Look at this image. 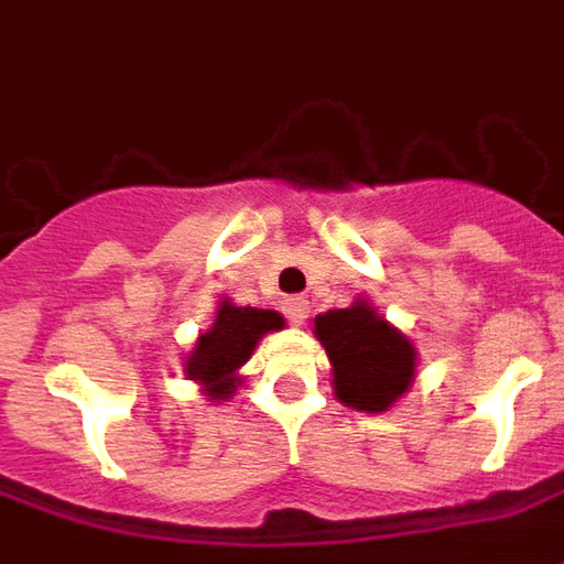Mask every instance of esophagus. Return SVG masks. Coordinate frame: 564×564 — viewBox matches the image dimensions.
Returning a JSON list of instances; mask_svg holds the SVG:
<instances>
[{
  "label": "esophagus",
  "instance_id": "34e87169",
  "mask_svg": "<svg viewBox=\"0 0 564 564\" xmlns=\"http://www.w3.org/2000/svg\"><path fill=\"white\" fill-rule=\"evenodd\" d=\"M307 311H311V305H307L305 295H290V299L283 302V314H286V319H290L293 326H302V323H305Z\"/></svg>",
  "mask_w": 564,
  "mask_h": 564
}]
</instances>
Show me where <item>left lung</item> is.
<instances>
[{
	"mask_svg": "<svg viewBox=\"0 0 564 564\" xmlns=\"http://www.w3.org/2000/svg\"><path fill=\"white\" fill-rule=\"evenodd\" d=\"M314 332L329 354L335 395L344 404L380 414L411 387L414 347L366 302L319 314Z\"/></svg>",
	"mask_w": 564,
	"mask_h": 564,
	"instance_id": "8db88e82",
	"label": "left lung"
}]
</instances>
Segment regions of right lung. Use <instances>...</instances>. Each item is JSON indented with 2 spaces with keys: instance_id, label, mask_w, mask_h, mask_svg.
Listing matches in <instances>:
<instances>
[{
  "instance_id": "1",
  "label": "right lung",
  "mask_w": 564,
  "mask_h": 564,
  "mask_svg": "<svg viewBox=\"0 0 564 564\" xmlns=\"http://www.w3.org/2000/svg\"><path fill=\"white\" fill-rule=\"evenodd\" d=\"M281 326L283 317L274 311L235 307L232 302H223L210 332L198 335L196 350L186 362V378L205 383L210 399H229L238 383L235 371L250 359L253 347L265 332L281 329Z\"/></svg>"
}]
</instances>
